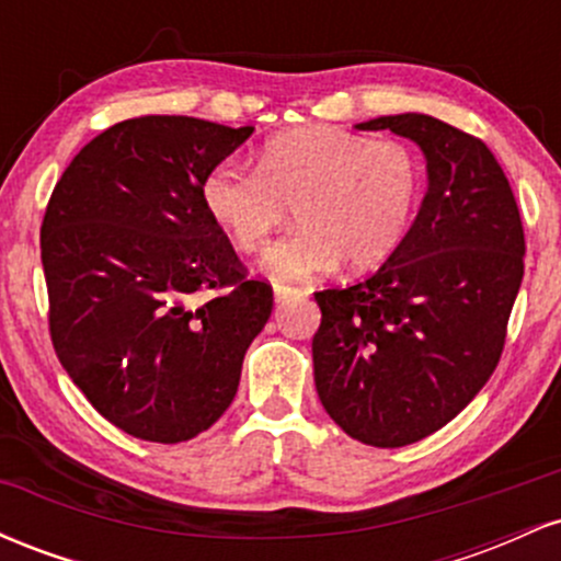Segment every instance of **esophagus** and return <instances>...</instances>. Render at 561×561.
<instances>
[{"instance_id":"obj_1","label":"esophagus","mask_w":561,"mask_h":561,"mask_svg":"<svg viewBox=\"0 0 561 561\" xmlns=\"http://www.w3.org/2000/svg\"><path fill=\"white\" fill-rule=\"evenodd\" d=\"M274 298H276V302H287L293 298H306V289L289 287V285H276L274 287Z\"/></svg>"}]
</instances>
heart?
<instances>
[{"label":"heart","mask_w":561,"mask_h":561,"mask_svg":"<svg viewBox=\"0 0 561 561\" xmlns=\"http://www.w3.org/2000/svg\"><path fill=\"white\" fill-rule=\"evenodd\" d=\"M422 163L405 141L369 139L324 124L276 134L259 169L224 158L205 171L199 203L240 250H259L289 208L300 227L263 255L274 282H300L345 259L366 268L390 259L414 221Z\"/></svg>","instance_id":"1"}]
</instances>
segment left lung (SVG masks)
Wrapping results in <instances>:
<instances>
[{
  "label": "left lung",
  "mask_w": 561,
  "mask_h": 561,
  "mask_svg": "<svg viewBox=\"0 0 561 561\" xmlns=\"http://www.w3.org/2000/svg\"><path fill=\"white\" fill-rule=\"evenodd\" d=\"M414 139L430 186L420 216L377 274L313 295L321 405L366 446L437 433L499 366L525 274V231L488 145L433 115L358 124Z\"/></svg>",
  "instance_id": "1"
}]
</instances>
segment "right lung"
I'll use <instances>...</instances> for the list:
<instances>
[{"mask_svg":"<svg viewBox=\"0 0 561 561\" xmlns=\"http://www.w3.org/2000/svg\"><path fill=\"white\" fill-rule=\"evenodd\" d=\"M250 134L186 115L121 121L81 147L44 210L57 358L87 401L139 440L208 430L272 317V285L250 276L199 203L205 171Z\"/></svg>","mask_w":561,"mask_h":561,"instance_id":"obj_1","label":"right lung"}]
</instances>
